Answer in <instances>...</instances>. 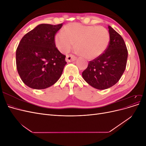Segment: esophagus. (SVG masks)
Wrapping results in <instances>:
<instances>
[{
  "instance_id": "obj_1",
  "label": "esophagus",
  "mask_w": 146,
  "mask_h": 146,
  "mask_svg": "<svg viewBox=\"0 0 146 146\" xmlns=\"http://www.w3.org/2000/svg\"><path fill=\"white\" fill-rule=\"evenodd\" d=\"M76 56H75L73 55H67L66 56V61L67 62H72V61H74L75 60H76Z\"/></svg>"
}]
</instances>
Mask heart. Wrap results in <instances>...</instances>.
Masks as SVG:
<instances>
[{"mask_svg": "<svg viewBox=\"0 0 146 146\" xmlns=\"http://www.w3.org/2000/svg\"><path fill=\"white\" fill-rule=\"evenodd\" d=\"M64 30V32H60L55 36V45L61 52H68L76 42L78 54L93 60L102 55L109 45V33L102 27L71 23Z\"/></svg>", "mask_w": 146, "mask_h": 146, "instance_id": "obj_1", "label": "heart"}]
</instances>
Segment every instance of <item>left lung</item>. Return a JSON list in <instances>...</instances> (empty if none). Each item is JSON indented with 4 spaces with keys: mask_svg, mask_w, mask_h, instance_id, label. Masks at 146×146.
Listing matches in <instances>:
<instances>
[{
    "mask_svg": "<svg viewBox=\"0 0 146 146\" xmlns=\"http://www.w3.org/2000/svg\"><path fill=\"white\" fill-rule=\"evenodd\" d=\"M110 42L100 56L90 61L82 77L90 85L98 90H105L119 80L126 68L127 47L122 36L108 25Z\"/></svg>",
    "mask_w": 146,
    "mask_h": 146,
    "instance_id": "left-lung-1",
    "label": "left lung"
}]
</instances>
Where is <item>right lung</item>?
Masks as SVG:
<instances>
[{"label":"right lung","mask_w":146,"mask_h":146,"mask_svg":"<svg viewBox=\"0 0 146 146\" xmlns=\"http://www.w3.org/2000/svg\"><path fill=\"white\" fill-rule=\"evenodd\" d=\"M63 24H41L21 39L16 54L17 70L25 85L46 89L58 80L66 64V56L57 49L55 35Z\"/></svg>","instance_id":"1"}]
</instances>
